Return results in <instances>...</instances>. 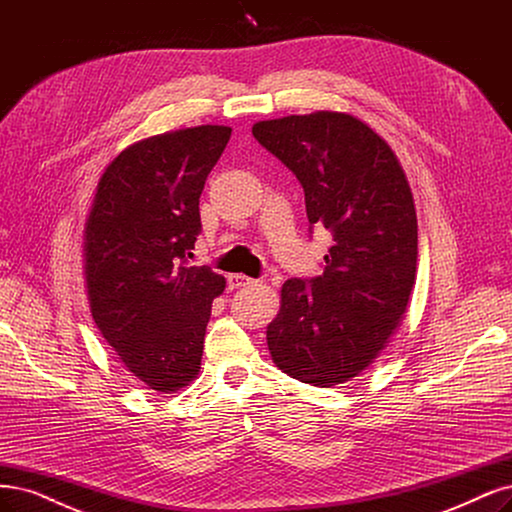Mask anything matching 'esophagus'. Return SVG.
<instances>
[{"label":"esophagus","instance_id":"1","mask_svg":"<svg viewBox=\"0 0 512 512\" xmlns=\"http://www.w3.org/2000/svg\"><path fill=\"white\" fill-rule=\"evenodd\" d=\"M250 284H254V279H252V277H248V275H241V273L228 275V288H231V290L245 288V286H250Z\"/></svg>","mask_w":512,"mask_h":512}]
</instances>
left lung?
<instances>
[{
	"instance_id": "1",
	"label": "left lung",
	"mask_w": 512,
	"mask_h": 512,
	"mask_svg": "<svg viewBox=\"0 0 512 512\" xmlns=\"http://www.w3.org/2000/svg\"><path fill=\"white\" fill-rule=\"evenodd\" d=\"M252 133L301 182L309 231L324 226L334 241L322 275L281 286L267 328L271 358L303 383H345L390 341L415 286L417 216L407 175L385 139L349 114L262 120Z\"/></svg>"
}]
</instances>
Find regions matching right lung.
I'll return each instance as SVG.
<instances>
[{
  "mask_svg": "<svg viewBox=\"0 0 512 512\" xmlns=\"http://www.w3.org/2000/svg\"><path fill=\"white\" fill-rule=\"evenodd\" d=\"M231 127L154 135L103 171L84 226V277L97 328L129 373L156 392L199 375L211 301L226 279L190 267L199 197Z\"/></svg>",
  "mask_w": 512,
  "mask_h": 512,
  "instance_id": "1",
  "label": "right lung"
}]
</instances>
